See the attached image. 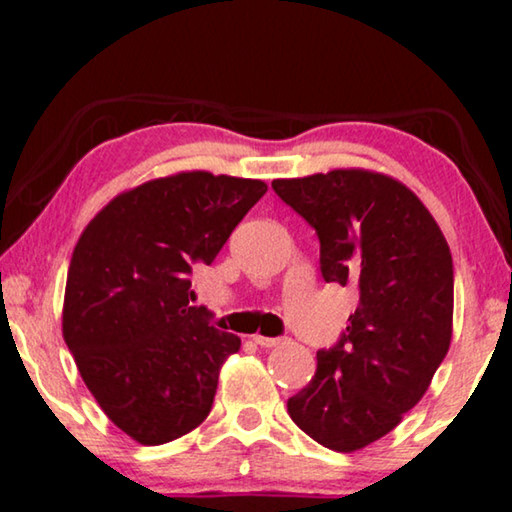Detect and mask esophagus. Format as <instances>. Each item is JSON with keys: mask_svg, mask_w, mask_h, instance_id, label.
Instances as JSON below:
<instances>
[{"mask_svg": "<svg viewBox=\"0 0 512 512\" xmlns=\"http://www.w3.org/2000/svg\"><path fill=\"white\" fill-rule=\"evenodd\" d=\"M254 342H256L258 347H277L282 340H279V338H265V335H258L256 333L254 335Z\"/></svg>", "mask_w": 512, "mask_h": 512, "instance_id": "1", "label": "esophagus"}]
</instances>
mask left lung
Segmentation results:
<instances>
[{
  "label": "left lung",
  "mask_w": 512,
  "mask_h": 512,
  "mask_svg": "<svg viewBox=\"0 0 512 512\" xmlns=\"http://www.w3.org/2000/svg\"><path fill=\"white\" fill-rule=\"evenodd\" d=\"M272 188L317 230L326 282L359 289L342 340L317 352V373L286 408L328 450H363L422 401L450 349V247L424 202L389 174L347 167Z\"/></svg>",
  "instance_id": "left-lung-1"
}]
</instances>
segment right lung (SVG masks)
Returning <instances> with one entry per match:
<instances>
[{"instance_id":"right-lung-1","label":"right lung","mask_w":512,"mask_h":512,"mask_svg":"<svg viewBox=\"0 0 512 512\" xmlns=\"http://www.w3.org/2000/svg\"><path fill=\"white\" fill-rule=\"evenodd\" d=\"M268 191L261 179L177 172L118 193L83 228L67 272L62 338L111 422L163 445L205 422L240 338L191 307L212 263Z\"/></svg>"}]
</instances>
